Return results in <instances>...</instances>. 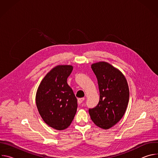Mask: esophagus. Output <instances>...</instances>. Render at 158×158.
<instances>
[{"mask_svg":"<svg viewBox=\"0 0 158 158\" xmlns=\"http://www.w3.org/2000/svg\"><path fill=\"white\" fill-rule=\"evenodd\" d=\"M84 100H85V98H79V99H78V100H77L78 104H83V103H84Z\"/></svg>","mask_w":158,"mask_h":158,"instance_id":"1","label":"esophagus"}]
</instances>
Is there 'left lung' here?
Returning <instances> with one entry per match:
<instances>
[{
  "mask_svg": "<svg viewBox=\"0 0 158 158\" xmlns=\"http://www.w3.org/2000/svg\"><path fill=\"white\" fill-rule=\"evenodd\" d=\"M91 68L98 79L100 99L89 113L96 126L108 129L125 113L129 99L128 84L123 74L107 62L93 64Z\"/></svg>",
  "mask_w": 158,
  "mask_h": 158,
  "instance_id": "8db88e82",
  "label": "left lung"
}]
</instances>
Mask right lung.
I'll list each match as a JSON object with an SVG mask.
<instances>
[{"mask_svg":"<svg viewBox=\"0 0 158 158\" xmlns=\"http://www.w3.org/2000/svg\"><path fill=\"white\" fill-rule=\"evenodd\" d=\"M73 69L71 65L54 67L42 80L36 93V106L41 118L57 130L68 127L77 111V98L67 83Z\"/></svg>","mask_w":158,"mask_h":158,"instance_id":"right-lung-1","label":"right lung"}]
</instances>
